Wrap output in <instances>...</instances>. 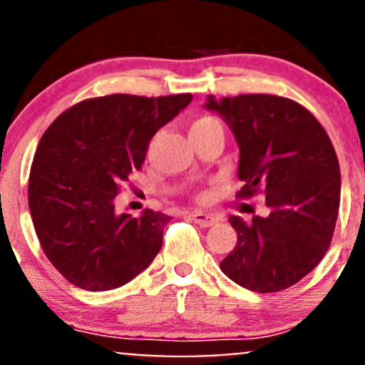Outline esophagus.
Returning a JSON list of instances; mask_svg holds the SVG:
<instances>
[{
	"mask_svg": "<svg viewBox=\"0 0 365 365\" xmlns=\"http://www.w3.org/2000/svg\"><path fill=\"white\" fill-rule=\"evenodd\" d=\"M190 218L195 222V224H199L201 227H212L218 222V217H215L212 213H205V212H192L190 213Z\"/></svg>",
	"mask_w": 365,
	"mask_h": 365,
	"instance_id": "esophagus-1",
	"label": "esophagus"
}]
</instances>
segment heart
Here are the masks:
<instances>
[{
	"instance_id": "heart-1",
	"label": "heart",
	"mask_w": 365,
	"mask_h": 365,
	"mask_svg": "<svg viewBox=\"0 0 365 365\" xmlns=\"http://www.w3.org/2000/svg\"><path fill=\"white\" fill-rule=\"evenodd\" d=\"M213 125H220V122H218L215 117H210V115H202V117L195 118L192 124H190V133L199 131V129L213 128Z\"/></svg>"
}]
</instances>
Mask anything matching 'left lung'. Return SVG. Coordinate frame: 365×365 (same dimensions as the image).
I'll return each mask as SVG.
<instances>
[{"mask_svg":"<svg viewBox=\"0 0 365 365\" xmlns=\"http://www.w3.org/2000/svg\"><path fill=\"white\" fill-rule=\"evenodd\" d=\"M206 108L220 113L240 145L236 199L266 195L269 215L243 222L222 273L259 294L279 292L312 273L329 250L341 199L339 163L317 117L274 94H240Z\"/></svg>","mask_w":365,"mask_h":365,"instance_id":"8db88e82","label":"left lung"}]
</instances>
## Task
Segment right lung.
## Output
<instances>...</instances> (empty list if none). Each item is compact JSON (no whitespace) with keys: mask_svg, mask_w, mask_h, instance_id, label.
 <instances>
[{"mask_svg":"<svg viewBox=\"0 0 365 365\" xmlns=\"http://www.w3.org/2000/svg\"><path fill=\"white\" fill-rule=\"evenodd\" d=\"M192 94H110L80 101L48 125L34 152L28 201L45 255L78 289L131 282L163 247L170 215L115 213V197L145 163L153 134Z\"/></svg>","mask_w":365,"mask_h":365,"instance_id":"obj_1","label":"right lung"}]
</instances>
